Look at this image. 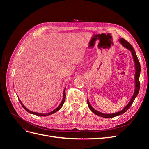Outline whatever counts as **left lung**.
<instances>
[{
  "instance_id": "left-lung-1",
  "label": "left lung",
  "mask_w": 149,
  "mask_h": 149,
  "mask_svg": "<svg viewBox=\"0 0 149 149\" xmlns=\"http://www.w3.org/2000/svg\"><path fill=\"white\" fill-rule=\"evenodd\" d=\"M119 41H120V43L123 45V47H125L126 48H127L128 49H129L130 51H131V52H132V55L134 60V62H135V66H136V74H135V83H136V88H136V89H135V92L134 93V95L132 97L131 100H130L129 103L124 107V109H123L120 112H116V113H113V114H106L101 113V112H98L96 110L94 109L93 107H92V106L90 105V104H89V102L88 100L87 103H88V107L90 109V110H91L94 114H95L97 116H101V117H102V118H114V117L118 116H119V115L124 114V112H125L129 109V107H130V106L132 104L134 101L135 100V99H136V96H137V94L139 92V89H140L139 77H140V73H141V65H140V63H139V61L138 60V58L136 55V52H135L134 49V48L132 47L131 45H130L127 41H126L125 39L120 38Z\"/></svg>"
}]
</instances>
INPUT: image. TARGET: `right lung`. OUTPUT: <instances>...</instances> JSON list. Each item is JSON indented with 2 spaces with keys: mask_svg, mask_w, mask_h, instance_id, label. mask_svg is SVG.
I'll list each match as a JSON object with an SVG mask.
<instances>
[{
  "mask_svg": "<svg viewBox=\"0 0 149 149\" xmlns=\"http://www.w3.org/2000/svg\"><path fill=\"white\" fill-rule=\"evenodd\" d=\"M65 98H66V93H65V90H64V92H63V100H62V101H61V104H60V106H58L57 108H56V109H55V110H53V111H52V112H49V113H48V114H41V113H38V112H32V111H29L27 108H26L24 105H23V104H22V102H21V101L19 100V101L20 102V104H21V105L22 106V107H23L24 109L27 111L28 112H29V113H30V114H35V115H37V116H48V115H51V114H53V113H55V112H56V111H58V110H60L61 108V107L63 106V104H64V102H65Z\"/></svg>",
  "mask_w": 149,
  "mask_h": 149,
  "instance_id": "1",
  "label": "right lung"
}]
</instances>
